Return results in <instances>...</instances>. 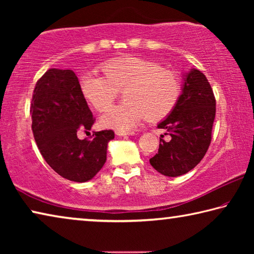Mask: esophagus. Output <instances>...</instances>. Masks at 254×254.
Wrapping results in <instances>:
<instances>
[{
  "mask_svg": "<svg viewBox=\"0 0 254 254\" xmlns=\"http://www.w3.org/2000/svg\"><path fill=\"white\" fill-rule=\"evenodd\" d=\"M115 134L119 135V136H124V135H133V134H134V132H127V131H119V130H117V131H115Z\"/></svg>",
  "mask_w": 254,
  "mask_h": 254,
  "instance_id": "esophagus-1",
  "label": "esophagus"
}]
</instances>
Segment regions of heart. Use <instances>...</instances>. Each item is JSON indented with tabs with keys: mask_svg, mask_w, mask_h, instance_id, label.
<instances>
[{
	"mask_svg": "<svg viewBox=\"0 0 254 254\" xmlns=\"http://www.w3.org/2000/svg\"><path fill=\"white\" fill-rule=\"evenodd\" d=\"M105 77L84 72L79 78L80 92L89 104L102 111L123 91L121 105L112 106L101 115L103 127L127 131L147 117L160 121L171 114L182 96V81L178 75L163 69L151 60L128 57L113 59L102 67Z\"/></svg>",
	"mask_w": 254,
	"mask_h": 254,
	"instance_id": "obj_1",
	"label": "heart"
}]
</instances>
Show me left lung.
<instances>
[{
  "label": "left lung",
  "mask_w": 254,
  "mask_h": 254,
  "mask_svg": "<svg viewBox=\"0 0 254 254\" xmlns=\"http://www.w3.org/2000/svg\"><path fill=\"white\" fill-rule=\"evenodd\" d=\"M183 77L177 106L158 124L171 139L168 142L160 139L158 153L150 159L153 168L168 177L187 174L204 158L212 140L216 112L212 87L203 72L192 68Z\"/></svg>",
  "instance_id": "8db88e82"
}]
</instances>
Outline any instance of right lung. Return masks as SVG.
<instances>
[{"label":"right lung","instance_id":"1","mask_svg":"<svg viewBox=\"0 0 254 254\" xmlns=\"http://www.w3.org/2000/svg\"><path fill=\"white\" fill-rule=\"evenodd\" d=\"M30 112L34 140L51 168L76 183L95 177L106 161L114 132H94L92 140L77 137L79 131L91 130L94 118L75 72L47 70L34 87Z\"/></svg>","mask_w":254,"mask_h":254}]
</instances>
